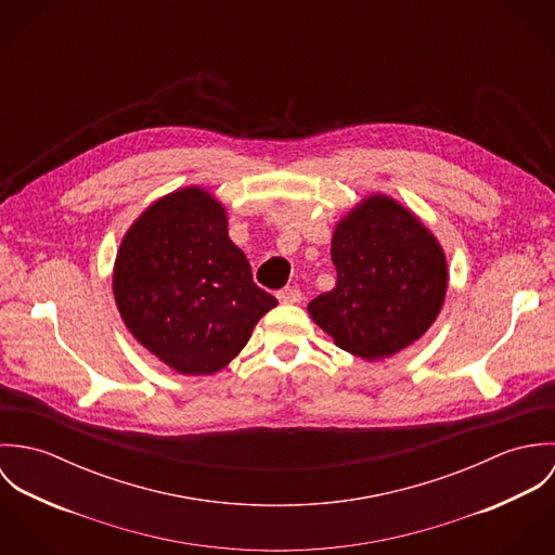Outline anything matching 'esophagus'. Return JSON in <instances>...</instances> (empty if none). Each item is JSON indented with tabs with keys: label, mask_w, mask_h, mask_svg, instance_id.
<instances>
[{
	"label": "esophagus",
	"mask_w": 555,
	"mask_h": 555,
	"mask_svg": "<svg viewBox=\"0 0 555 555\" xmlns=\"http://www.w3.org/2000/svg\"><path fill=\"white\" fill-rule=\"evenodd\" d=\"M275 297H278V301L284 304V306H295V304L301 301V293H299L297 288H284V291H280Z\"/></svg>",
	"instance_id": "34e87169"
}]
</instances>
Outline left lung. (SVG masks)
<instances>
[{
  "mask_svg": "<svg viewBox=\"0 0 555 555\" xmlns=\"http://www.w3.org/2000/svg\"><path fill=\"white\" fill-rule=\"evenodd\" d=\"M335 288L308 312L341 350L380 361L414 344L440 314L447 254L421 218L389 194L363 196L333 229Z\"/></svg>",
  "mask_w": 555,
  "mask_h": 555,
  "instance_id": "1",
  "label": "left lung"
}]
</instances>
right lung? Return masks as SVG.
<instances>
[{
  "label": "right lung",
  "instance_id": "add662e5",
  "mask_svg": "<svg viewBox=\"0 0 555 555\" xmlns=\"http://www.w3.org/2000/svg\"><path fill=\"white\" fill-rule=\"evenodd\" d=\"M113 297L134 339L183 376L224 370L278 306L229 237L227 207L201 185L159 196L132 222Z\"/></svg>",
  "mask_w": 555,
  "mask_h": 555
}]
</instances>
